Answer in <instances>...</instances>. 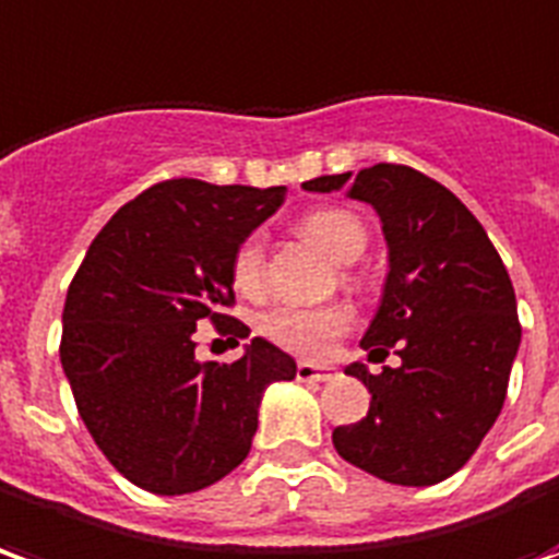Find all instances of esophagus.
Wrapping results in <instances>:
<instances>
[{"instance_id":"34e87169","label":"esophagus","mask_w":559,"mask_h":559,"mask_svg":"<svg viewBox=\"0 0 559 559\" xmlns=\"http://www.w3.org/2000/svg\"><path fill=\"white\" fill-rule=\"evenodd\" d=\"M336 378L333 369H324V366H312V364H297V381H330Z\"/></svg>"}]
</instances>
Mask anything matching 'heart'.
<instances>
[{
  "label": "heart",
  "mask_w": 559,
  "mask_h": 559,
  "mask_svg": "<svg viewBox=\"0 0 559 559\" xmlns=\"http://www.w3.org/2000/svg\"><path fill=\"white\" fill-rule=\"evenodd\" d=\"M300 229L316 240L333 262H357L364 255L369 235L360 219L342 207H321L304 217ZM231 283L240 295H259L264 285V247L259 238H247L231 255ZM348 328V309L342 307H285L271 309L262 319L267 340L304 357H319L342 330Z\"/></svg>",
  "instance_id": "1"
}]
</instances>
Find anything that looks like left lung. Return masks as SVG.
<instances>
[{"label": "left lung", "mask_w": 559, "mask_h": 559, "mask_svg": "<svg viewBox=\"0 0 559 559\" xmlns=\"http://www.w3.org/2000/svg\"><path fill=\"white\" fill-rule=\"evenodd\" d=\"M345 187L374 207L386 240L384 292L360 345L369 357L399 345L402 364L345 369L372 402L360 423L333 429V447L384 483L435 486L464 467L503 408L521 345L515 288L479 219L429 175L374 163L304 190Z\"/></svg>", "instance_id": "left-lung-1"}]
</instances>
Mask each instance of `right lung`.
Masks as SVG:
<instances>
[{"instance_id":"add662e5","label":"right lung","mask_w":559,"mask_h":559,"mask_svg":"<svg viewBox=\"0 0 559 559\" xmlns=\"http://www.w3.org/2000/svg\"><path fill=\"white\" fill-rule=\"evenodd\" d=\"M285 187L173 178L118 207L73 276L62 369L85 429L118 474L154 495H190L231 474L252 447L264 390L295 357L255 336L235 364L195 357L193 333L235 300L231 255L276 214Z\"/></svg>"}]
</instances>
